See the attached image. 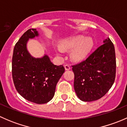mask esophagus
<instances>
[{
	"label": "esophagus",
	"instance_id": "obj_1",
	"mask_svg": "<svg viewBox=\"0 0 127 127\" xmlns=\"http://www.w3.org/2000/svg\"><path fill=\"white\" fill-rule=\"evenodd\" d=\"M64 69L66 71H68V70L71 69V67H70L69 65L68 64H65L64 65Z\"/></svg>",
	"mask_w": 127,
	"mask_h": 127
}]
</instances>
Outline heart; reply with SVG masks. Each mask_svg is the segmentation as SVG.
I'll return each instance as SVG.
<instances>
[{"label":"heart","instance_id":"obj_1","mask_svg":"<svg viewBox=\"0 0 127 127\" xmlns=\"http://www.w3.org/2000/svg\"><path fill=\"white\" fill-rule=\"evenodd\" d=\"M93 47V41L91 37L80 35L63 40L60 43V47H55L58 55H61L63 50H70V56L72 61L79 62L85 60Z\"/></svg>","mask_w":127,"mask_h":127}]
</instances>
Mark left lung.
<instances>
[{"label":"left lung","mask_w":127,"mask_h":127,"mask_svg":"<svg viewBox=\"0 0 127 127\" xmlns=\"http://www.w3.org/2000/svg\"><path fill=\"white\" fill-rule=\"evenodd\" d=\"M74 87L78 98L90 102L100 99L113 85L116 77L115 48L109 37L85 61L72 66Z\"/></svg>","instance_id":"8db88e82"}]
</instances>
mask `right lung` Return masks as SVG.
Masks as SVG:
<instances>
[{"label":"right lung","mask_w":127,"mask_h":127,"mask_svg":"<svg viewBox=\"0 0 127 127\" xmlns=\"http://www.w3.org/2000/svg\"><path fill=\"white\" fill-rule=\"evenodd\" d=\"M39 36L36 29H30L16 43L12 58V77L20 95L29 101L40 104L53 98L56 84L65 69L63 65L53 64L47 55L35 58L29 53L28 40Z\"/></svg>","instance_id":"1"}]
</instances>
